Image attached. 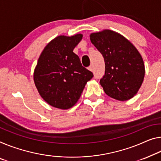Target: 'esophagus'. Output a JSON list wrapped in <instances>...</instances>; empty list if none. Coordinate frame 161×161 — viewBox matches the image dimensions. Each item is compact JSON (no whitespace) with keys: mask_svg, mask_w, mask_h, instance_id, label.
Here are the masks:
<instances>
[{"mask_svg":"<svg viewBox=\"0 0 161 161\" xmlns=\"http://www.w3.org/2000/svg\"><path fill=\"white\" fill-rule=\"evenodd\" d=\"M88 70H90V71H91V72H93V67H92V65H91V66L88 67Z\"/></svg>","mask_w":161,"mask_h":161,"instance_id":"obj_1","label":"esophagus"}]
</instances>
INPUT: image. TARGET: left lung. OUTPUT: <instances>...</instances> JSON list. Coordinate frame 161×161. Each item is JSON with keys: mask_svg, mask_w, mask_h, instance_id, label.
<instances>
[{"mask_svg": "<svg viewBox=\"0 0 161 161\" xmlns=\"http://www.w3.org/2000/svg\"><path fill=\"white\" fill-rule=\"evenodd\" d=\"M90 39L104 58L105 75L100 84L106 94L121 101L134 97L145 73L137 49L122 34L109 29L91 34Z\"/></svg>", "mask_w": 161, "mask_h": 161, "instance_id": "8db88e82", "label": "left lung"}]
</instances>
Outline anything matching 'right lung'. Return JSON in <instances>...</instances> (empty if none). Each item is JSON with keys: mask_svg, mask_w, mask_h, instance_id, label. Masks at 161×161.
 <instances>
[{"mask_svg": "<svg viewBox=\"0 0 161 161\" xmlns=\"http://www.w3.org/2000/svg\"><path fill=\"white\" fill-rule=\"evenodd\" d=\"M82 38V34L57 36L47 44L38 59L34 83L41 97L53 107L63 110L73 107L93 78L73 53Z\"/></svg>", "mask_w": 161, "mask_h": 161, "instance_id": "1", "label": "right lung"}]
</instances>
